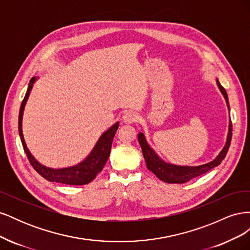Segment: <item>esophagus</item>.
Returning a JSON list of instances; mask_svg holds the SVG:
<instances>
[{"label": "esophagus", "mask_w": 250, "mask_h": 250, "mask_svg": "<svg viewBox=\"0 0 250 250\" xmlns=\"http://www.w3.org/2000/svg\"><path fill=\"white\" fill-rule=\"evenodd\" d=\"M137 118H138V116L135 115V112H133L131 110H128V111L124 112V115L122 117V121L125 124H131L137 121Z\"/></svg>", "instance_id": "obj_1"}]
</instances>
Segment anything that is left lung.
Masks as SVG:
<instances>
[{
	"label": "left lung",
	"instance_id": "obj_1",
	"mask_svg": "<svg viewBox=\"0 0 250 250\" xmlns=\"http://www.w3.org/2000/svg\"><path fill=\"white\" fill-rule=\"evenodd\" d=\"M216 81H217V85L219 89H220V92L222 93L224 99L226 101V105H228L229 110V97H228V94H226V90L220 84V82H219L218 79ZM231 135H232V125H231V120L229 119L228 138H226V143L223 149L221 150V152L218 154V156L214 161L204 165L196 166V167H191V166H177V165L166 163L156 154L155 151L149 146V144L145 138V134L143 132H140L138 134V139L142 148L143 156L145 158L147 168L151 172L154 173L157 178H160L162 181H165V183H168V184H185L187 181L191 180L197 176H200L201 174L207 173L210 169H213L217 167L218 165L221 164L230 146Z\"/></svg>",
	"mask_w": 250,
	"mask_h": 250
}]
</instances>
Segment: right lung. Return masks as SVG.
<instances>
[{"label":"right lung","mask_w":250,"mask_h":250,"mask_svg":"<svg viewBox=\"0 0 250 250\" xmlns=\"http://www.w3.org/2000/svg\"><path fill=\"white\" fill-rule=\"evenodd\" d=\"M37 80L36 77H32L29 82L27 93L25 95L24 100H22L20 108V115H19V133L20 138L22 144V148H24L25 152L27 154L28 160L31 164L32 167L35 171L42 175L44 179L49 181H54V183L64 184V185H72V186H82L90 183L97 174L101 172L104 165L106 164L111 149L112 140L115 138V134L118 130L119 122L113 124L110 128L103 132L101 137L96 143L95 147L90 151V153L83 160L81 163L72 166V167L62 168V169H53L46 167V166L42 165L40 162L35 160V157L31 154L29 149L27 148L26 142L24 139V134H22V115H24L25 105L29 98L30 92L33 87L34 82Z\"/></svg>","instance_id":"1"}]
</instances>
